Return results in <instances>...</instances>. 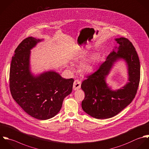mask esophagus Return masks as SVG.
<instances>
[{"label":"esophagus","mask_w":149,"mask_h":149,"mask_svg":"<svg viewBox=\"0 0 149 149\" xmlns=\"http://www.w3.org/2000/svg\"><path fill=\"white\" fill-rule=\"evenodd\" d=\"M81 88V81L79 80H76L73 83V90H77Z\"/></svg>","instance_id":"34e87169"}]
</instances>
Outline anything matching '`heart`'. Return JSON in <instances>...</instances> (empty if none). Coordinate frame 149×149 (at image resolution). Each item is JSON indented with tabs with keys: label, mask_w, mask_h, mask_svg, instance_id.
<instances>
[{
	"label": "heart",
	"mask_w": 149,
	"mask_h": 149,
	"mask_svg": "<svg viewBox=\"0 0 149 149\" xmlns=\"http://www.w3.org/2000/svg\"><path fill=\"white\" fill-rule=\"evenodd\" d=\"M86 57V54L82 53L79 54L76 58L75 61L77 62L83 61ZM97 64V58L95 55H93L86 59L81 65L80 69L81 71L85 73H88L93 72ZM70 68H72V66H70Z\"/></svg>",
	"instance_id": "obj_1"
}]
</instances>
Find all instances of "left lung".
Instances as JSON below:
<instances>
[{"label": "left lung", "mask_w": 149, "mask_h": 149, "mask_svg": "<svg viewBox=\"0 0 149 149\" xmlns=\"http://www.w3.org/2000/svg\"><path fill=\"white\" fill-rule=\"evenodd\" d=\"M118 45L107 56L97 70L81 84L85 93L82 101L83 110L98 119L113 117L118 114L135 98L140 81V62L132 43L125 38H116ZM121 60L126 64L129 81L122 88L113 90L106 81V77L114 65Z\"/></svg>", "instance_id": "obj_1"}]
</instances>
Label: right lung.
Instances as JSON below:
<instances>
[{"label": "right lung", "mask_w": 149, "mask_h": 149, "mask_svg": "<svg viewBox=\"0 0 149 149\" xmlns=\"http://www.w3.org/2000/svg\"><path fill=\"white\" fill-rule=\"evenodd\" d=\"M43 40L29 37L18 45L12 58L9 78L13 99L27 114L41 120L59 113L74 82L53 70L38 74L31 72V50Z\"/></svg>", "instance_id": "add662e5"}]
</instances>
